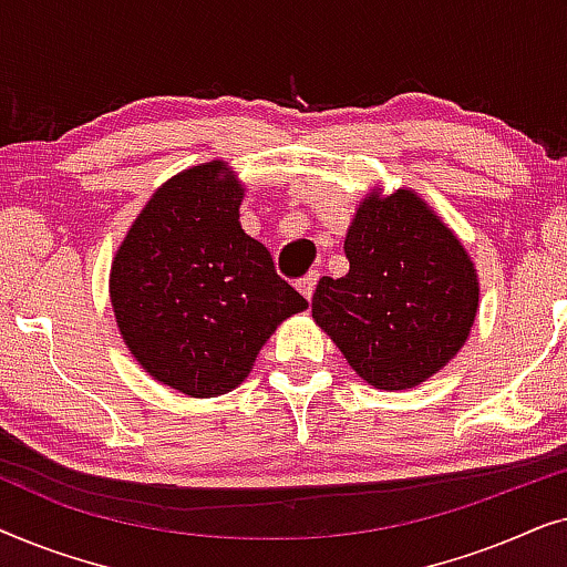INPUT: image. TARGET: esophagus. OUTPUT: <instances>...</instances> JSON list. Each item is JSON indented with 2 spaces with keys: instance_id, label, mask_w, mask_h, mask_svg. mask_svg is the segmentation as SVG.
Here are the masks:
<instances>
[{
  "instance_id": "1",
  "label": "esophagus",
  "mask_w": 567,
  "mask_h": 567,
  "mask_svg": "<svg viewBox=\"0 0 567 567\" xmlns=\"http://www.w3.org/2000/svg\"><path fill=\"white\" fill-rule=\"evenodd\" d=\"M317 281H320V274H317V270H312V274H307L305 278H299L297 289H299V293H301V297H305L307 301H312L315 289H317Z\"/></svg>"
}]
</instances>
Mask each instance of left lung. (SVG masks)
I'll use <instances>...</instances> for the list:
<instances>
[{"label": "left lung", "mask_w": 567, "mask_h": 567, "mask_svg": "<svg viewBox=\"0 0 567 567\" xmlns=\"http://www.w3.org/2000/svg\"><path fill=\"white\" fill-rule=\"evenodd\" d=\"M351 270L322 276L312 317L377 390H410L444 369L477 315L475 262L413 190L361 200L346 235Z\"/></svg>", "instance_id": "left-lung-1"}]
</instances>
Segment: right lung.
<instances>
[{
    "label": "right lung",
    "mask_w": 567,
    "mask_h": 567,
    "mask_svg": "<svg viewBox=\"0 0 567 567\" xmlns=\"http://www.w3.org/2000/svg\"><path fill=\"white\" fill-rule=\"evenodd\" d=\"M245 188L227 162H204L154 190L111 266L123 343L157 382L190 398L227 394L307 299L245 235Z\"/></svg>",
    "instance_id": "obj_1"
}]
</instances>
